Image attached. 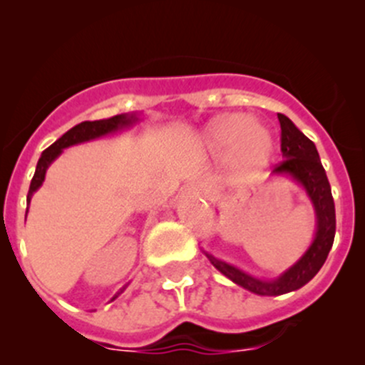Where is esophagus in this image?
<instances>
[{
    "label": "esophagus",
    "instance_id": "esophagus-1",
    "mask_svg": "<svg viewBox=\"0 0 365 365\" xmlns=\"http://www.w3.org/2000/svg\"><path fill=\"white\" fill-rule=\"evenodd\" d=\"M189 190L190 194H194V196H203V197H210V187L206 185V183H201V182H192L189 185Z\"/></svg>",
    "mask_w": 365,
    "mask_h": 365
}]
</instances>
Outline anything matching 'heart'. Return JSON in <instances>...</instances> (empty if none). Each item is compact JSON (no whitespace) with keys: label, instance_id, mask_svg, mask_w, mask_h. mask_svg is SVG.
Wrapping results in <instances>:
<instances>
[{"label":"heart","instance_id":"heart-1","mask_svg":"<svg viewBox=\"0 0 365 365\" xmlns=\"http://www.w3.org/2000/svg\"><path fill=\"white\" fill-rule=\"evenodd\" d=\"M205 145L212 153H230L231 162L244 171L264 168L274 153L270 132L244 114H227L213 121L205 134Z\"/></svg>","mask_w":365,"mask_h":365}]
</instances>
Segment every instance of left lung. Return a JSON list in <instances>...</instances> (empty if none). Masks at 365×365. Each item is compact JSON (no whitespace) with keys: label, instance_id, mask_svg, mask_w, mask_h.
Listing matches in <instances>:
<instances>
[{"label":"left lung","instance_id":"obj_1","mask_svg":"<svg viewBox=\"0 0 365 365\" xmlns=\"http://www.w3.org/2000/svg\"><path fill=\"white\" fill-rule=\"evenodd\" d=\"M281 123V164L275 165L272 176H289L305 190L316 213V231L307 251L275 279H259L235 264L205 252L210 263L235 284L261 297H279L295 292L307 284L325 263L334 237H336V206L329 178L319 160L314 143L297 128V125L284 114H277Z\"/></svg>","mask_w":365,"mask_h":365}]
</instances>
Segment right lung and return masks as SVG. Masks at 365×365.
Segmentation results:
<instances>
[{"mask_svg": "<svg viewBox=\"0 0 365 365\" xmlns=\"http://www.w3.org/2000/svg\"><path fill=\"white\" fill-rule=\"evenodd\" d=\"M139 121V114L138 113H127V114H116V116L111 118H106V120H95V121H83V123L76 125V127L70 128L68 132H65L58 141H54L53 145L49 146L47 150H43L42 155H40L38 164H36L35 169V175H33L31 183H29V192H28V205L31 201L33 194L42 187L43 180H46V173L49 169V165L53 164L58 157L63 153L65 148L73 145H81V143H86V141H93V139L102 138V135H108L113 134V132L118 130H123V128L132 127L134 123ZM128 284H125L120 292L116 293L111 298V302L114 298H118L121 293L127 289Z\"/></svg>", "mask_w": 365, "mask_h": 365, "instance_id": "obj_1", "label": "right lung"}]
</instances>
